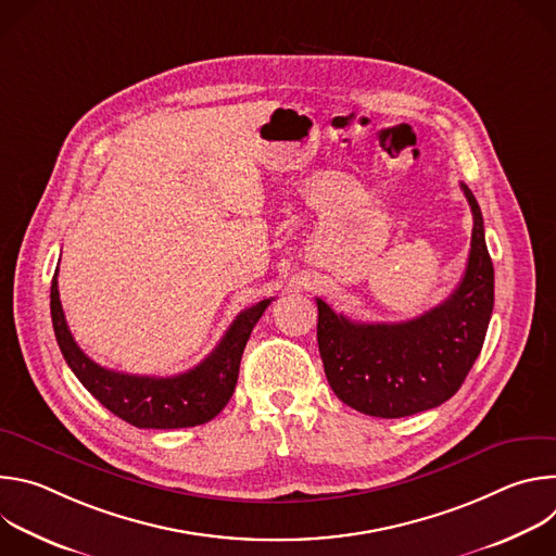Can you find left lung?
Returning <instances> with one entry per match:
<instances>
[{
  "mask_svg": "<svg viewBox=\"0 0 556 556\" xmlns=\"http://www.w3.org/2000/svg\"><path fill=\"white\" fill-rule=\"evenodd\" d=\"M472 235L453 294L403 324H356L316 299V339L339 401L374 418H405L446 403L478 361L495 301V270L478 200L459 185Z\"/></svg>",
  "mask_w": 556,
  "mask_h": 556,
  "instance_id": "obj_1",
  "label": "left lung"
}]
</instances>
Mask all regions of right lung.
<instances>
[{"label": "right lung", "instance_id": "add662e5", "mask_svg": "<svg viewBox=\"0 0 556 556\" xmlns=\"http://www.w3.org/2000/svg\"><path fill=\"white\" fill-rule=\"evenodd\" d=\"M56 275L50 286V314L59 350L94 399L121 420L138 429H185L213 420L230 401L240 361L253 328L273 299H264L237 314L217 348L193 369L155 378L105 369L76 345L59 299Z\"/></svg>", "mask_w": 556, "mask_h": 556}]
</instances>
